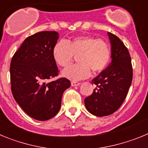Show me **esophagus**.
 I'll return each mask as SVG.
<instances>
[{"label":"esophagus","instance_id":"34e87169","mask_svg":"<svg viewBox=\"0 0 148 148\" xmlns=\"http://www.w3.org/2000/svg\"><path fill=\"white\" fill-rule=\"evenodd\" d=\"M80 82H75V81H73L71 82V85L72 86H78L80 84Z\"/></svg>","mask_w":148,"mask_h":148}]
</instances>
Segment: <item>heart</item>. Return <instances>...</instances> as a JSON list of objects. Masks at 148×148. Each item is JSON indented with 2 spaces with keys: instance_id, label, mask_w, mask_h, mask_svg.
<instances>
[{
  "instance_id": "heart-1",
  "label": "heart",
  "mask_w": 148,
  "mask_h": 148,
  "mask_svg": "<svg viewBox=\"0 0 148 148\" xmlns=\"http://www.w3.org/2000/svg\"><path fill=\"white\" fill-rule=\"evenodd\" d=\"M110 45L106 40L89 35L78 36L66 41L56 43L53 49V59L58 66L66 68L74 58L78 64L63 72V75L72 80H79L92 73L102 72L111 59Z\"/></svg>"
}]
</instances>
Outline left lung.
Segmentation results:
<instances>
[{
	"mask_svg": "<svg viewBox=\"0 0 148 148\" xmlns=\"http://www.w3.org/2000/svg\"><path fill=\"white\" fill-rule=\"evenodd\" d=\"M111 43L112 62L92 80L96 85L85 98L87 110L96 116L113 114L124 102L133 79L131 58L127 48L119 38L108 32Z\"/></svg>",
	"mask_w": 148,
	"mask_h": 148,
	"instance_id": "left-lung-1",
	"label": "left lung"
}]
</instances>
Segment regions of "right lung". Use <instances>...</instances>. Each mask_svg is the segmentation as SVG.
Segmentation results:
<instances>
[{
    "mask_svg": "<svg viewBox=\"0 0 148 148\" xmlns=\"http://www.w3.org/2000/svg\"><path fill=\"white\" fill-rule=\"evenodd\" d=\"M56 31H43L24 40L12 58L10 82L13 97L27 115L38 121L50 119L58 113L64 90L70 81L58 76L53 49L58 39Z\"/></svg>",
    "mask_w": 148,
    "mask_h": 148,
    "instance_id": "add662e5",
    "label": "right lung"
}]
</instances>
